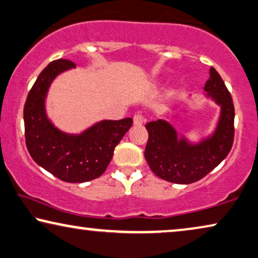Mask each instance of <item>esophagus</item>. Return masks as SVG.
<instances>
[{
	"label": "esophagus",
	"mask_w": 258,
	"mask_h": 258,
	"mask_svg": "<svg viewBox=\"0 0 258 258\" xmlns=\"http://www.w3.org/2000/svg\"><path fill=\"white\" fill-rule=\"evenodd\" d=\"M144 117H143V115H141V114H136L135 116H134V124H136V125H141V124H143L144 123Z\"/></svg>",
	"instance_id": "34e87169"
}]
</instances>
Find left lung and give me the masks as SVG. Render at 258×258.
I'll list each match as a JSON object with an SVG mask.
<instances>
[{"mask_svg":"<svg viewBox=\"0 0 258 258\" xmlns=\"http://www.w3.org/2000/svg\"><path fill=\"white\" fill-rule=\"evenodd\" d=\"M207 98L221 107L218 124L211 136L192 143L179 137L165 120L145 124L149 140L144 157L152 172L174 184H192L214 170L229 154L234 142V104L230 93L214 67L205 84Z\"/></svg>","mask_w":258,"mask_h":258,"instance_id":"8db88e82","label":"left lung"}]
</instances>
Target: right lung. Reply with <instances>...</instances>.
Masks as SVG:
<instances>
[{
	"label": "right lung",
	"instance_id": "add662e5",
	"mask_svg": "<svg viewBox=\"0 0 258 258\" xmlns=\"http://www.w3.org/2000/svg\"><path fill=\"white\" fill-rule=\"evenodd\" d=\"M74 67L73 61L58 59L40 72L24 106L25 143L32 159L54 177L66 182H85L106 171L133 118L100 121L78 135L59 130L47 117L46 95L55 77Z\"/></svg>",
	"mask_w": 258,
	"mask_h": 258
}]
</instances>
